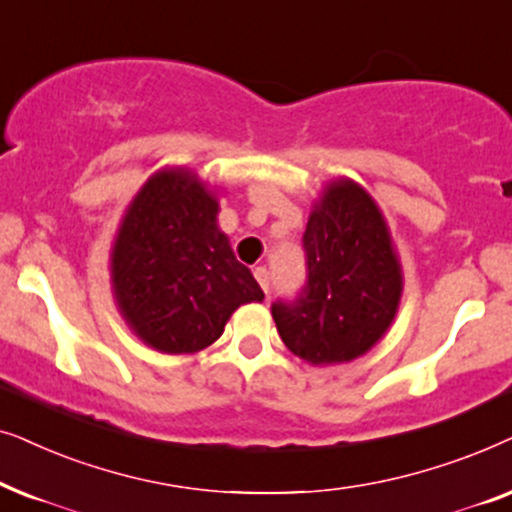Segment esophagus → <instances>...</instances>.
Instances as JSON below:
<instances>
[{
  "label": "esophagus",
  "mask_w": 512,
  "mask_h": 512,
  "mask_svg": "<svg viewBox=\"0 0 512 512\" xmlns=\"http://www.w3.org/2000/svg\"><path fill=\"white\" fill-rule=\"evenodd\" d=\"M255 278H257V283H260V288L269 295V288H271V276H269L267 267H257V269H255Z\"/></svg>",
  "instance_id": "esophagus-1"
}]
</instances>
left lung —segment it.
<instances>
[{"label":"left lung","instance_id":"left-lung-1","mask_svg":"<svg viewBox=\"0 0 512 512\" xmlns=\"http://www.w3.org/2000/svg\"><path fill=\"white\" fill-rule=\"evenodd\" d=\"M304 250V290L271 306L278 335L309 365L351 363L386 335L403 297L391 231L372 196L337 177L313 201Z\"/></svg>","mask_w":512,"mask_h":512}]
</instances>
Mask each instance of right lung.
<instances>
[{
  "label": "right lung",
  "mask_w": 512,
  "mask_h": 512,
  "mask_svg": "<svg viewBox=\"0 0 512 512\" xmlns=\"http://www.w3.org/2000/svg\"><path fill=\"white\" fill-rule=\"evenodd\" d=\"M215 189L192 168H161L128 203L109 252V283L128 330L180 356L220 339L241 304L262 302L250 269L217 227Z\"/></svg>",
  "instance_id": "add662e5"
}]
</instances>
